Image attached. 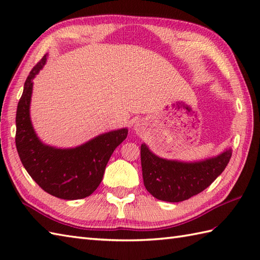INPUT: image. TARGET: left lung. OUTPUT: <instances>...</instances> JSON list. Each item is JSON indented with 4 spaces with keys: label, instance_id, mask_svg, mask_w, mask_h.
<instances>
[{
    "label": "left lung",
    "instance_id": "8db88e82",
    "mask_svg": "<svg viewBox=\"0 0 260 260\" xmlns=\"http://www.w3.org/2000/svg\"><path fill=\"white\" fill-rule=\"evenodd\" d=\"M233 150L204 161L186 163L156 156L145 144L141 146L143 181L146 190L162 201L187 200L212 183L227 167Z\"/></svg>",
    "mask_w": 260,
    "mask_h": 260
}]
</instances>
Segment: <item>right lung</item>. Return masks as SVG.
Masks as SVG:
<instances>
[{
    "mask_svg": "<svg viewBox=\"0 0 260 260\" xmlns=\"http://www.w3.org/2000/svg\"><path fill=\"white\" fill-rule=\"evenodd\" d=\"M47 61L43 57L30 71L16 109L15 145L22 164L37 184L63 200L84 199L101 184L114 150L128 131L108 132L75 148H56L38 139L30 119L33 78Z\"/></svg>",
    "mask_w": 260,
    "mask_h": 260,
    "instance_id": "1",
    "label": "right lung"
}]
</instances>
